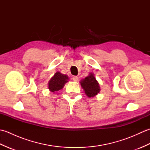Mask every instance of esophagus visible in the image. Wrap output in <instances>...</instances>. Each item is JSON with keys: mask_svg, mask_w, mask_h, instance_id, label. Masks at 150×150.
Returning <instances> with one entry per match:
<instances>
[{"mask_svg": "<svg viewBox=\"0 0 150 150\" xmlns=\"http://www.w3.org/2000/svg\"><path fill=\"white\" fill-rule=\"evenodd\" d=\"M72 79H73V81L77 82V81L79 80V77H77V76H74V77H73Z\"/></svg>", "mask_w": 150, "mask_h": 150, "instance_id": "esophagus-1", "label": "esophagus"}]
</instances>
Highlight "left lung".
Listing matches in <instances>:
<instances>
[{
    "mask_svg": "<svg viewBox=\"0 0 150 150\" xmlns=\"http://www.w3.org/2000/svg\"><path fill=\"white\" fill-rule=\"evenodd\" d=\"M80 83L85 94L89 98L95 97L100 91L99 83L95 77L93 73H89L88 77L82 79Z\"/></svg>",
    "mask_w": 150,
    "mask_h": 150,
    "instance_id": "obj_1",
    "label": "left lung"
}]
</instances>
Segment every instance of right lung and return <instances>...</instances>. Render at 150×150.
Segmentation results:
<instances>
[{"mask_svg": "<svg viewBox=\"0 0 150 150\" xmlns=\"http://www.w3.org/2000/svg\"><path fill=\"white\" fill-rule=\"evenodd\" d=\"M68 81L69 77L68 75L57 71L48 82L49 90L52 93H55V92L62 90L63 87L64 86L65 84L68 82Z\"/></svg>", "mask_w": 150, "mask_h": 150, "instance_id": "1", "label": "right lung"}]
</instances>
